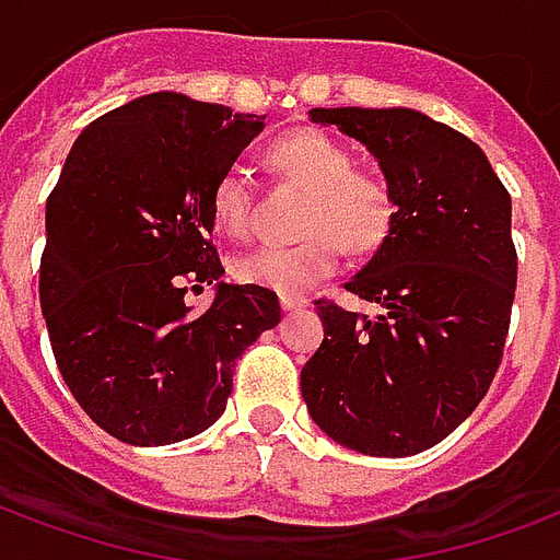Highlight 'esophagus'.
Returning <instances> with one entry per match:
<instances>
[{
  "mask_svg": "<svg viewBox=\"0 0 560 560\" xmlns=\"http://www.w3.org/2000/svg\"><path fill=\"white\" fill-rule=\"evenodd\" d=\"M305 296H281V308H284V312H293V308H302V305H305Z\"/></svg>",
  "mask_w": 560,
  "mask_h": 560,
  "instance_id": "esophagus-1",
  "label": "esophagus"
}]
</instances>
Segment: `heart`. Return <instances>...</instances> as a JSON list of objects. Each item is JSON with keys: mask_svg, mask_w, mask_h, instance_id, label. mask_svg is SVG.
Wrapping results in <instances>:
<instances>
[{"mask_svg": "<svg viewBox=\"0 0 560 560\" xmlns=\"http://www.w3.org/2000/svg\"><path fill=\"white\" fill-rule=\"evenodd\" d=\"M269 165L308 189L296 243H264L231 264L234 279L281 296H305L353 252H374L395 222V192L374 172L355 168L353 151L320 130H293L269 144ZM210 213L228 237H246L255 192L243 168H225L210 192Z\"/></svg>", "mask_w": 560, "mask_h": 560, "instance_id": "1", "label": "heart"}]
</instances>
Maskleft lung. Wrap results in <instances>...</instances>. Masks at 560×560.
Returning a JSON list of instances; mask_svg holds the SVG:
<instances>
[{"label": "left lung", "instance_id": "8db88e82", "mask_svg": "<svg viewBox=\"0 0 560 560\" xmlns=\"http://www.w3.org/2000/svg\"><path fill=\"white\" fill-rule=\"evenodd\" d=\"M383 165L395 222L343 288L380 314L317 300L302 368L314 424L347 448L409 457L475 412L499 371L516 296L511 192L463 132L416 109H312Z\"/></svg>", "mask_w": 560, "mask_h": 560}]
</instances>
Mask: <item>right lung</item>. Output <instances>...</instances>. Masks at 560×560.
<instances>
[{
    "mask_svg": "<svg viewBox=\"0 0 560 560\" xmlns=\"http://www.w3.org/2000/svg\"><path fill=\"white\" fill-rule=\"evenodd\" d=\"M258 115L160 91L89 124L47 198L40 312L82 412L127 445H172L225 412L237 355L281 320L279 296L213 284L210 192Z\"/></svg>",
    "mask_w": 560,
    "mask_h": 560,
    "instance_id": "add662e5",
    "label": "right lung"
}]
</instances>
